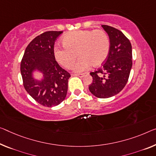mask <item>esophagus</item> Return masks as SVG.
Here are the masks:
<instances>
[{
	"label": "esophagus",
	"instance_id": "34e87169",
	"mask_svg": "<svg viewBox=\"0 0 156 156\" xmlns=\"http://www.w3.org/2000/svg\"><path fill=\"white\" fill-rule=\"evenodd\" d=\"M75 76H80V77H83V76H84V73H82V74H75V75H74Z\"/></svg>",
	"mask_w": 156,
	"mask_h": 156
}]
</instances>
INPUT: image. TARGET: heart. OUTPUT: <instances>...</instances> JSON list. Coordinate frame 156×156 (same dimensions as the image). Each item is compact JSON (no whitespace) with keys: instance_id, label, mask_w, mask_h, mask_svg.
<instances>
[{"instance_id":"1","label":"heart","mask_w":156,"mask_h":156,"mask_svg":"<svg viewBox=\"0 0 156 156\" xmlns=\"http://www.w3.org/2000/svg\"><path fill=\"white\" fill-rule=\"evenodd\" d=\"M64 48L55 47L54 56L65 68L70 69L75 64L77 54L80 58L74 70L77 73L90 66L101 65L109 54L108 35L102 30H76L67 33L61 40Z\"/></svg>"}]
</instances>
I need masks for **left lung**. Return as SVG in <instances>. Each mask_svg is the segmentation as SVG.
<instances>
[{
    "label": "left lung",
    "mask_w": 156,
    "mask_h": 156,
    "mask_svg": "<svg viewBox=\"0 0 156 156\" xmlns=\"http://www.w3.org/2000/svg\"><path fill=\"white\" fill-rule=\"evenodd\" d=\"M102 26L109 35V51L101 68L90 73L93 82L88 88L95 97L107 98L125 87L133 66V55L130 40L121 30L107 25Z\"/></svg>",
    "instance_id": "1"
}]
</instances>
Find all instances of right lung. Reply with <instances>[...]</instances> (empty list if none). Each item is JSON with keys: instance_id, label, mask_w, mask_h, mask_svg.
Wrapping results in <instances>:
<instances>
[{"instance_id": "1", "label": "right lung", "mask_w": 156, "mask_h": 156, "mask_svg": "<svg viewBox=\"0 0 156 156\" xmlns=\"http://www.w3.org/2000/svg\"><path fill=\"white\" fill-rule=\"evenodd\" d=\"M63 31H47L35 37L25 50L21 62L23 86L35 101L51 107L63 101L68 91L70 74L61 68L54 56L55 41ZM35 70L42 72L43 78L33 77Z\"/></svg>"}]
</instances>
